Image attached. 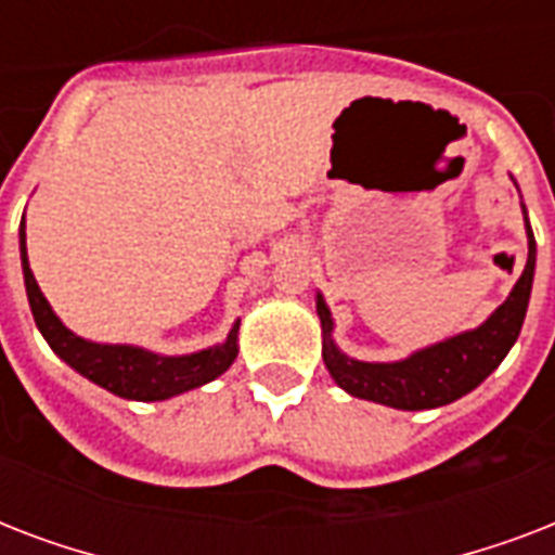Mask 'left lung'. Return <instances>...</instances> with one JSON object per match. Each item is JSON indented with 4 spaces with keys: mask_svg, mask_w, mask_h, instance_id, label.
Segmentation results:
<instances>
[{
    "mask_svg": "<svg viewBox=\"0 0 555 555\" xmlns=\"http://www.w3.org/2000/svg\"><path fill=\"white\" fill-rule=\"evenodd\" d=\"M527 238H530L527 268L513 287V294L507 296V302L501 305L481 328L466 331L461 337L417 351L403 363H357V360L339 354L331 343V325H334L331 311L322 299H317V311H320L322 331H325L322 360L328 365L331 377L337 379V386L346 388L348 395L405 409V412L438 409V405L452 403L466 391H473L478 383H483L499 369L525 322L535 270V238L530 221H527Z\"/></svg>",
    "mask_w": 555,
    "mask_h": 555,
    "instance_id": "1",
    "label": "left lung"
}]
</instances>
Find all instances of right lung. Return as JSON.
I'll use <instances>...</instances> for the list:
<instances>
[{
    "label": "right lung",
    "instance_id": "right-lung-1",
    "mask_svg": "<svg viewBox=\"0 0 555 555\" xmlns=\"http://www.w3.org/2000/svg\"><path fill=\"white\" fill-rule=\"evenodd\" d=\"M22 273H25V291H28L30 313L48 346L54 348L74 371H80L82 377L91 383L108 388L112 395L126 397V400H167L172 395L198 388L218 374H224L235 360V337H238V325L230 331L224 346L207 348L198 354L190 357H158L132 346H100L89 339L77 337L65 328L63 322L56 320L51 305L39 291L37 279L28 268V253H25V221H22Z\"/></svg>",
    "mask_w": 555,
    "mask_h": 555
}]
</instances>
